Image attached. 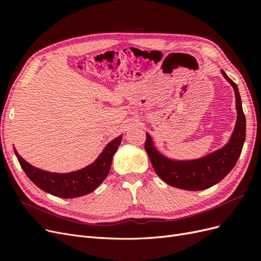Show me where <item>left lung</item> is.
I'll return each mask as SVG.
<instances>
[{"label": "left lung", "mask_w": 261, "mask_h": 261, "mask_svg": "<svg viewBox=\"0 0 261 261\" xmlns=\"http://www.w3.org/2000/svg\"><path fill=\"white\" fill-rule=\"evenodd\" d=\"M221 74L228 82L235 93L236 123L227 143L216 151L198 159L176 160L165 156L154 146L152 137L146 133L145 150L152 167L165 183L186 191H202L222 180L238 162L246 137V118H245L242 99L236 84L221 69Z\"/></svg>", "instance_id": "1"}]
</instances>
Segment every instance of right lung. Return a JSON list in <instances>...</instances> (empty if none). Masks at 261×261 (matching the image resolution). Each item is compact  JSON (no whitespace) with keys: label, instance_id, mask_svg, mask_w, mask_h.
Here are the masks:
<instances>
[{"label":"right lung","instance_id":"obj_1","mask_svg":"<svg viewBox=\"0 0 261 261\" xmlns=\"http://www.w3.org/2000/svg\"><path fill=\"white\" fill-rule=\"evenodd\" d=\"M122 136L123 134L110 141L92 163L69 173H55L38 169L23 160L16 148L14 149V152L23 172L39 188L61 198H77L92 193L107 178Z\"/></svg>","mask_w":261,"mask_h":261}]
</instances>
